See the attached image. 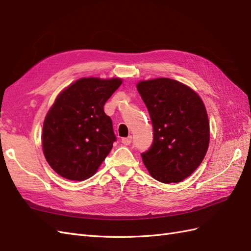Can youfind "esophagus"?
<instances>
[{
	"instance_id": "obj_1",
	"label": "esophagus",
	"mask_w": 251,
	"mask_h": 251,
	"mask_svg": "<svg viewBox=\"0 0 251 251\" xmlns=\"http://www.w3.org/2000/svg\"><path fill=\"white\" fill-rule=\"evenodd\" d=\"M121 142H122V144H124V145H126V146H129V145L132 143V136L130 135V136H127V137L122 138V139H121Z\"/></svg>"
}]
</instances>
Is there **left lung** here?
Segmentation results:
<instances>
[{
    "instance_id": "obj_1",
    "label": "left lung",
    "mask_w": 251,
    "mask_h": 251,
    "mask_svg": "<svg viewBox=\"0 0 251 251\" xmlns=\"http://www.w3.org/2000/svg\"><path fill=\"white\" fill-rule=\"evenodd\" d=\"M138 93L148 108L153 143L142 153L152 178L178 183L203 161L210 143V124L196 91L168 77L140 81Z\"/></svg>"
}]
</instances>
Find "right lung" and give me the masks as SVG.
Returning <instances> with one entry per match:
<instances>
[{
  "label": "right lung",
  "instance_id": "add662e5",
  "mask_svg": "<svg viewBox=\"0 0 251 251\" xmlns=\"http://www.w3.org/2000/svg\"><path fill=\"white\" fill-rule=\"evenodd\" d=\"M121 83L119 77L79 78L65 88L49 109L42 151L51 168L63 178H90L112 150L116 136L103 106Z\"/></svg>",
  "mask_w": 251,
  "mask_h": 251
}]
</instances>
